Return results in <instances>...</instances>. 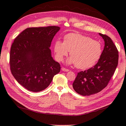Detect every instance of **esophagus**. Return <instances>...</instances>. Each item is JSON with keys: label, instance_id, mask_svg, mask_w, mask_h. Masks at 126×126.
<instances>
[{"label": "esophagus", "instance_id": "1", "mask_svg": "<svg viewBox=\"0 0 126 126\" xmlns=\"http://www.w3.org/2000/svg\"><path fill=\"white\" fill-rule=\"evenodd\" d=\"M62 70L64 72H68L69 71V69L64 68V67H62Z\"/></svg>", "mask_w": 126, "mask_h": 126}]
</instances>
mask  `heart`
<instances>
[{"label":"heart","mask_w":126,"mask_h":126,"mask_svg":"<svg viewBox=\"0 0 126 126\" xmlns=\"http://www.w3.org/2000/svg\"><path fill=\"white\" fill-rule=\"evenodd\" d=\"M54 51L59 61H62L70 51L71 57L67 63L75 64L77 68L85 69L92 67L98 61L102 54V47L99 41L89 37L69 33L64 36L63 43L59 40L55 42Z\"/></svg>","instance_id":"heart-1"}]
</instances>
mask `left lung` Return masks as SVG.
Returning <instances> with one entry per match:
<instances>
[{"mask_svg": "<svg viewBox=\"0 0 126 126\" xmlns=\"http://www.w3.org/2000/svg\"><path fill=\"white\" fill-rule=\"evenodd\" d=\"M105 42L104 48L94 67L78 73L73 83L75 91L83 96L90 95L105 88L113 76L118 62V51L110 37L99 33Z\"/></svg>", "mask_w": 126, "mask_h": 126, "instance_id": "left-lung-1", "label": "left lung"}]
</instances>
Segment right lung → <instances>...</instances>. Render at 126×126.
Wrapping results in <instances>:
<instances>
[{
  "mask_svg": "<svg viewBox=\"0 0 126 126\" xmlns=\"http://www.w3.org/2000/svg\"><path fill=\"white\" fill-rule=\"evenodd\" d=\"M59 26L29 27L12 43L10 67L13 77L21 85L32 92L47 88L54 76L60 72V64L51 57V42Z\"/></svg>",
  "mask_w": 126,
  "mask_h": 126,
  "instance_id": "obj_1",
  "label": "right lung"
}]
</instances>
